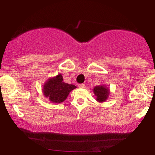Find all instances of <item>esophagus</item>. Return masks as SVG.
Returning a JSON list of instances; mask_svg holds the SVG:
<instances>
[{
	"mask_svg": "<svg viewBox=\"0 0 155 155\" xmlns=\"http://www.w3.org/2000/svg\"><path fill=\"white\" fill-rule=\"evenodd\" d=\"M78 87H79L80 88H82V89H83V88H85V84H80L79 85H78Z\"/></svg>",
	"mask_w": 155,
	"mask_h": 155,
	"instance_id": "1",
	"label": "esophagus"
}]
</instances>
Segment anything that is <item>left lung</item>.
Here are the masks:
<instances>
[{
    "mask_svg": "<svg viewBox=\"0 0 155 155\" xmlns=\"http://www.w3.org/2000/svg\"><path fill=\"white\" fill-rule=\"evenodd\" d=\"M93 92L96 96V100L99 103L104 102L107 100L110 94V90L104 84L95 86L93 89Z\"/></svg>",
    "mask_w": 155,
    "mask_h": 155,
    "instance_id": "1",
    "label": "left lung"
}]
</instances>
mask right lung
I'll use <instances>...</instances> for the list:
<instances>
[{"mask_svg": "<svg viewBox=\"0 0 155 155\" xmlns=\"http://www.w3.org/2000/svg\"><path fill=\"white\" fill-rule=\"evenodd\" d=\"M76 87L74 84L63 82V76L59 73L55 77L48 78L44 84L42 92L44 97L49 99L51 102L58 104L64 101L70 92Z\"/></svg>", "mask_w": 155, "mask_h": 155, "instance_id": "right-lung-1", "label": "right lung"}]
</instances>
